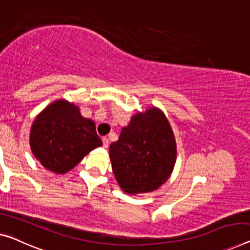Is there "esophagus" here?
Returning <instances> with one entry per match:
<instances>
[{
    "label": "esophagus",
    "instance_id": "1",
    "mask_svg": "<svg viewBox=\"0 0 250 250\" xmlns=\"http://www.w3.org/2000/svg\"><path fill=\"white\" fill-rule=\"evenodd\" d=\"M102 143H103V148H107L109 147V139L107 138H102Z\"/></svg>",
    "mask_w": 250,
    "mask_h": 250
}]
</instances>
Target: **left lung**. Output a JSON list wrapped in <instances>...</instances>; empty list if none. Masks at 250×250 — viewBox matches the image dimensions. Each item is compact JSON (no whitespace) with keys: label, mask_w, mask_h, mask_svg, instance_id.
<instances>
[{"label":"left lung","mask_w":250,"mask_h":250,"mask_svg":"<svg viewBox=\"0 0 250 250\" xmlns=\"http://www.w3.org/2000/svg\"><path fill=\"white\" fill-rule=\"evenodd\" d=\"M110 159L125 193H148L162 186L176 162V141L165 114L154 106L133 115L111 144Z\"/></svg>","instance_id":"8db88e82"}]
</instances>
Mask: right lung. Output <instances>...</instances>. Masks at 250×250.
<instances>
[{"instance_id":"obj_1","label":"right lung","mask_w":250,"mask_h":250,"mask_svg":"<svg viewBox=\"0 0 250 250\" xmlns=\"http://www.w3.org/2000/svg\"><path fill=\"white\" fill-rule=\"evenodd\" d=\"M102 146L91 119L81 115L80 107L57 100L42 111L30 130V147L40 164L50 172L65 174L84 156Z\"/></svg>"}]
</instances>
